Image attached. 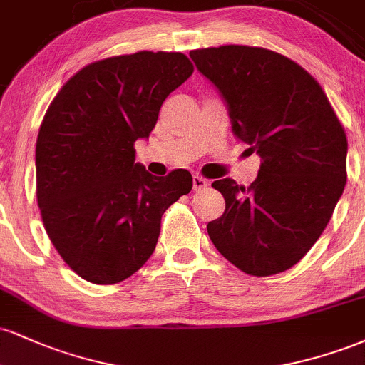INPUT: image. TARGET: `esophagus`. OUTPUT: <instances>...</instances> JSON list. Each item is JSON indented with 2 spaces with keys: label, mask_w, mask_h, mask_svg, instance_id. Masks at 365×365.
<instances>
[{
  "label": "esophagus",
  "mask_w": 365,
  "mask_h": 365,
  "mask_svg": "<svg viewBox=\"0 0 365 365\" xmlns=\"http://www.w3.org/2000/svg\"><path fill=\"white\" fill-rule=\"evenodd\" d=\"M192 187H194V190H200V188H206L207 187V180L199 177V175H194V178H192Z\"/></svg>",
  "instance_id": "1"
}]
</instances>
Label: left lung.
I'll return each mask as SVG.
<instances>
[{
  "mask_svg": "<svg viewBox=\"0 0 365 365\" xmlns=\"http://www.w3.org/2000/svg\"><path fill=\"white\" fill-rule=\"evenodd\" d=\"M216 87L232 132L262 159L249 188L223 178V216L212 244L233 266L269 276L295 266L316 244L346 183L345 130L321 86L282 54L250 46L190 51Z\"/></svg>",
  "mask_w": 365,
  "mask_h": 365,
  "instance_id": "obj_1",
  "label": "left lung"
}]
</instances>
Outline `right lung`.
<instances>
[{"mask_svg": "<svg viewBox=\"0 0 365 365\" xmlns=\"http://www.w3.org/2000/svg\"><path fill=\"white\" fill-rule=\"evenodd\" d=\"M185 54L140 51L83 66L46 111L36 144L37 204L49 240L81 278L120 283L156 249L161 216L192 175L135 163L166 98L190 77Z\"/></svg>", "mask_w": 365, "mask_h": 365, "instance_id": "right-lung-1", "label": "right lung"}]
</instances>
